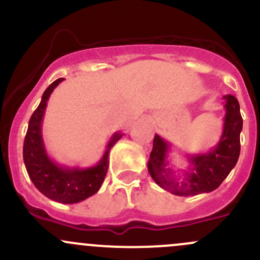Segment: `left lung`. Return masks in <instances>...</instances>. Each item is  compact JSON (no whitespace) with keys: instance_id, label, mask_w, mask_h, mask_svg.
<instances>
[{"instance_id":"8db88e82","label":"left lung","mask_w":260,"mask_h":260,"mask_svg":"<svg viewBox=\"0 0 260 260\" xmlns=\"http://www.w3.org/2000/svg\"><path fill=\"white\" fill-rule=\"evenodd\" d=\"M224 99V124L218 144L207 152L186 155L188 169L183 171V178L177 177L169 166V153L171 144L164 140L157 134L153 138L152 151L147 162V170L152 180L161 188L176 196H196L214 191L230 175L241 152V131L243 119L239 103L233 95Z\"/></svg>"}]
</instances>
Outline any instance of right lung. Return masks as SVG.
I'll list each match as a JSON object with an SVG mask.
<instances>
[{
    "label": "right lung",
    "instance_id": "obj_1",
    "mask_svg": "<svg viewBox=\"0 0 260 260\" xmlns=\"http://www.w3.org/2000/svg\"><path fill=\"white\" fill-rule=\"evenodd\" d=\"M63 80L59 78L46 89L40 105L30 116L23 144V161L30 181L41 193L55 202L72 205L82 202L99 191L108 171L109 152L121 139L122 134L115 133L111 136L104 155L94 166L80 169L62 166L53 161L44 146L42 121L52 91Z\"/></svg>",
    "mask_w": 260,
    "mask_h": 260
}]
</instances>
